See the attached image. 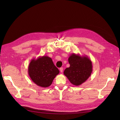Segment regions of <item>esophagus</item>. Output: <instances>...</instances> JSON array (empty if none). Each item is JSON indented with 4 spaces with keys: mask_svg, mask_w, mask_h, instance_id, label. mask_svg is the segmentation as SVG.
Segmentation results:
<instances>
[{
    "mask_svg": "<svg viewBox=\"0 0 120 120\" xmlns=\"http://www.w3.org/2000/svg\"><path fill=\"white\" fill-rule=\"evenodd\" d=\"M60 71L61 72H63V68H60Z\"/></svg>",
    "mask_w": 120,
    "mask_h": 120,
    "instance_id": "1",
    "label": "esophagus"
}]
</instances>
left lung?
<instances>
[{
	"instance_id": "left-lung-1",
	"label": "left lung",
	"mask_w": 120,
	"mask_h": 120,
	"mask_svg": "<svg viewBox=\"0 0 120 120\" xmlns=\"http://www.w3.org/2000/svg\"><path fill=\"white\" fill-rule=\"evenodd\" d=\"M69 68L65 69L64 74L72 85L79 86L85 82L91 75L93 71L92 62L89 58L72 53L69 56Z\"/></svg>"
}]
</instances>
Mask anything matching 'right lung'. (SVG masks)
I'll use <instances>...</instances> for the list:
<instances>
[{"label":"right lung","mask_w":120,"mask_h":120,"mask_svg":"<svg viewBox=\"0 0 120 120\" xmlns=\"http://www.w3.org/2000/svg\"><path fill=\"white\" fill-rule=\"evenodd\" d=\"M29 75L34 83L42 88L52 85L53 79L60 73L52 60L48 56H39L31 60L28 68Z\"/></svg>","instance_id":"obj_1"}]
</instances>
